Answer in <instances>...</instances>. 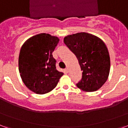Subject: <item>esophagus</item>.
I'll list each match as a JSON object with an SVG mask.
<instances>
[{"label":"esophagus","mask_w":128,"mask_h":128,"mask_svg":"<svg viewBox=\"0 0 128 128\" xmlns=\"http://www.w3.org/2000/svg\"><path fill=\"white\" fill-rule=\"evenodd\" d=\"M65 72H66V73H68V72H69V69H68V68H65Z\"/></svg>","instance_id":"1"}]
</instances>
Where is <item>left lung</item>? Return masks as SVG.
I'll return each instance as SVG.
<instances>
[{
    "label": "left lung",
    "mask_w": 128,
    "mask_h": 128,
    "mask_svg": "<svg viewBox=\"0 0 128 128\" xmlns=\"http://www.w3.org/2000/svg\"><path fill=\"white\" fill-rule=\"evenodd\" d=\"M64 43L76 56L82 71L76 86L86 92L101 88L107 80L111 64L104 42L96 36L80 32L65 37Z\"/></svg>",
    "instance_id": "1"
}]
</instances>
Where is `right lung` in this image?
I'll list each match as a JSON object with an SVG mask.
<instances>
[{"mask_svg": "<svg viewBox=\"0 0 128 128\" xmlns=\"http://www.w3.org/2000/svg\"><path fill=\"white\" fill-rule=\"evenodd\" d=\"M58 42L56 36L39 34L26 40L20 50V76L24 84L34 92H49L63 75L56 70V60L52 54Z\"/></svg>", "mask_w": 128, "mask_h": 128, "instance_id": "1", "label": "right lung"}]
</instances>
